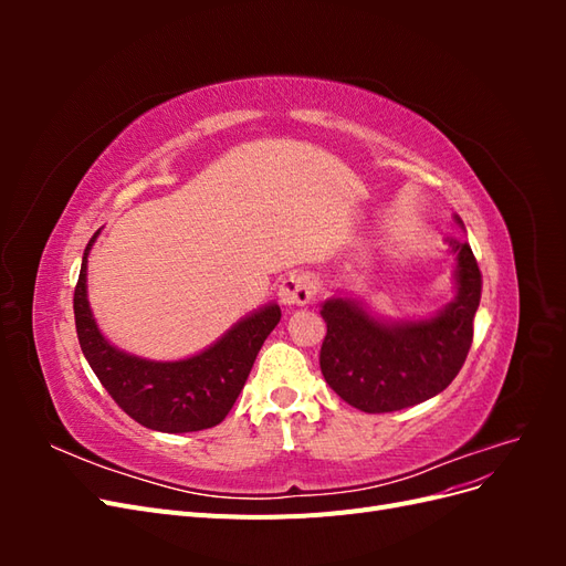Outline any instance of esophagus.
I'll use <instances>...</instances> for the list:
<instances>
[{
	"label": "esophagus",
	"mask_w": 566,
	"mask_h": 566,
	"mask_svg": "<svg viewBox=\"0 0 566 566\" xmlns=\"http://www.w3.org/2000/svg\"><path fill=\"white\" fill-rule=\"evenodd\" d=\"M314 295H316V283L310 273H304V271L287 273L279 287V297L287 306L310 304L314 300Z\"/></svg>",
	"instance_id": "esophagus-1"
}]
</instances>
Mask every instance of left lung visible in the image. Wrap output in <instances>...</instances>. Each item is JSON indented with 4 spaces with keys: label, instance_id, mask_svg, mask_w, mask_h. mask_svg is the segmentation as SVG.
<instances>
[{
    "label": "left lung",
    "instance_id": "8db88e82",
    "mask_svg": "<svg viewBox=\"0 0 566 566\" xmlns=\"http://www.w3.org/2000/svg\"><path fill=\"white\" fill-rule=\"evenodd\" d=\"M451 245L458 254V295L432 318L382 323L354 300L323 304L328 333L318 361L339 399L364 413H391L432 399L453 382L472 347L482 271L465 241L453 238Z\"/></svg>",
    "mask_w": 566,
    "mask_h": 566
}]
</instances>
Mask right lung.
Listing matches in <instances>:
<instances>
[{"instance_id": "obj_1", "label": "right lung", "mask_w": 566, "mask_h": 566, "mask_svg": "<svg viewBox=\"0 0 566 566\" xmlns=\"http://www.w3.org/2000/svg\"><path fill=\"white\" fill-rule=\"evenodd\" d=\"M84 250L73 310L84 358L113 401L139 424L156 432H200L229 416L264 339L281 321V306L269 304L250 314L205 352L184 361H146L115 349L101 335L87 302V254Z\"/></svg>"}]
</instances>
